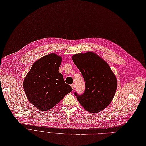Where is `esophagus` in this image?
Returning a JSON list of instances; mask_svg holds the SVG:
<instances>
[{"label": "esophagus", "mask_w": 146, "mask_h": 146, "mask_svg": "<svg viewBox=\"0 0 146 146\" xmlns=\"http://www.w3.org/2000/svg\"><path fill=\"white\" fill-rule=\"evenodd\" d=\"M71 87H72V89L74 90V88H75V84H72L71 85Z\"/></svg>", "instance_id": "1"}]
</instances>
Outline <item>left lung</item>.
Wrapping results in <instances>:
<instances>
[{
	"instance_id": "1",
	"label": "left lung",
	"mask_w": 146,
	"mask_h": 146,
	"mask_svg": "<svg viewBox=\"0 0 146 146\" xmlns=\"http://www.w3.org/2000/svg\"><path fill=\"white\" fill-rule=\"evenodd\" d=\"M74 64L85 82V91L75 96L80 105L92 113L106 108L111 102L117 89V82L108 64L93 52L72 56Z\"/></svg>"
}]
</instances>
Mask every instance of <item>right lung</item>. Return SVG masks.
<instances>
[{"mask_svg":"<svg viewBox=\"0 0 146 146\" xmlns=\"http://www.w3.org/2000/svg\"><path fill=\"white\" fill-rule=\"evenodd\" d=\"M62 57L50 53L35 62L23 80L26 96L41 111L50 110L72 91L59 72Z\"/></svg>","mask_w":146,"mask_h":146,"instance_id":"add662e5","label":"right lung"}]
</instances>
